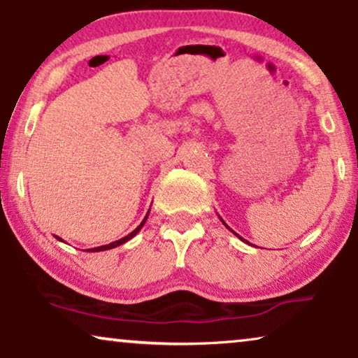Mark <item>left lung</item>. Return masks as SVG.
I'll use <instances>...</instances> for the list:
<instances>
[{"mask_svg": "<svg viewBox=\"0 0 358 358\" xmlns=\"http://www.w3.org/2000/svg\"><path fill=\"white\" fill-rule=\"evenodd\" d=\"M219 219H220V217H219ZM220 220H222V219H220ZM222 224H224V225H225V227H227V229H230V227H229V225L224 222V220H222ZM231 231H234V230H231ZM234 234H235V231H234ZM235 235H236V234H235ZM236 236H238V235H236ZM238 238H241V236H238Z\"/></svg>", "mask_w": 358, "mask_h": 358, "instance_id": "8db88e82", "label": "left lung"}]
</instances>
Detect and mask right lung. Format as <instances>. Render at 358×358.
<instances>
[{
  "instance_id": "1",
  "label": "right lung",
  "mask_w": 358,
  "mask_h": 358,
  "mask_svg": "<svg viewBox=\"0 0 358 358\" xmlns=\"http://www.w3.org/2000/svg\"><path fill=\"white\" fill-rule=\"evenodd\" d=\"M148 217H149V213L145 214V217L143 219V222H141L138 227H136L133 231H131V234H128L127 236H123V238H120V240H117V241H112V243H108V245H102V246H97V248H92V250H87V251H105V250H112V248H117V246H120V245H123V243H127L128 240H131L133 238V236L138 234V231L143 229V225L145 224V220H148ZM57 238L59 240V241H63L62 238H59V236H57Z\"/></svg>"
}]
</instances>
